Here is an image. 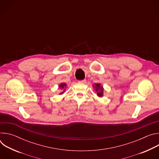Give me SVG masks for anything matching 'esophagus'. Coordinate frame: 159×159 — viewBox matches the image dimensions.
<instances>
[{
  "instance_id": "1",
  "label": "esophagus",
  "mask_w": 159,
  "mask_h": 159,
  "mask_svg": "<svg viewBox=\"0 0 159 159\" xmlns=\"http://www.w3.org/2000/svg\"><path fill=\"white\" fill-rule=\"evenodd\" d=\"M86 82V80L84 79V80H79V83H85Z\"/></svg>"
}]
</instances>
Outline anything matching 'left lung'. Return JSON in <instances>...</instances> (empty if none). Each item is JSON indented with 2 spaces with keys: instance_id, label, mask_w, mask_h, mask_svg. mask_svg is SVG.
I'll return each mask as SVG.
<instances>
[{
  "instance_id": "left-lung-1",
  "label": "left lung",
  "mask_w": 159,
  "mask_h": 159,
  "mask_svg": "<svg viewBox=\"0 0 159 159\" xmlns=\"http://www.w3.org/2000/svg\"><path fill=\"white\" fill-rule=\"evenodd\" d=\"M93 87H94V90L96 92H97V95L98 97L101 98L103 96V91H104V88L101 85V84H95L93 85Z\"/></svg>"
}]
</instances>
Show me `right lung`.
Wrapping results in <instances>:
<instances>
[{
	"mask_svg": "<svg viewBox=\"0 0 159 159\" xmlns=\"http://www.w3.org/2000/svg\"><path fill=\"white\" fill-rule=\"evenodd\" d=\"M66 87V84L65 83H61V84H60L59 85V86H58V87H59V88H60V89H65V87ZM65 89H63V92H61V93H60V94H63V93H64V92H65Z\"/></svg>",
	"mask_w": 159,
	"mask_h": 159,
	"instance_id": "right-lung-1",
	"label": "right lung"
}]
</instances>
